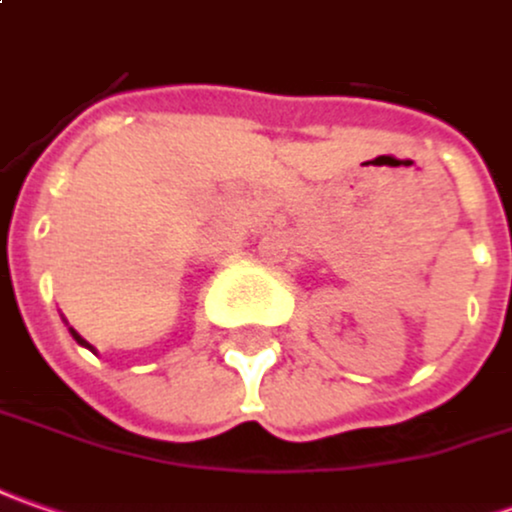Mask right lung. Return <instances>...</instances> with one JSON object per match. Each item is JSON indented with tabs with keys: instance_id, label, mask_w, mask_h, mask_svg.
<instances>
[{
	"instance_id": "1",
	"label": "right lung",
	"mask_w": 512,
	"mask_h": 512,
	"mask_svg": "<svg viewBox=\"0 0 512 512\" xmlns=\"http://www.w3.org/2000/svg\"><path fill=\"white\" fill-rule=\"evenodd\" d=\"M70 334H73V340H76V343H79V345H84V348H90V351H93V345L87 343V340H84V337H81L79 331H73V328H70Z\"/></svg>"
}]
</instances>
